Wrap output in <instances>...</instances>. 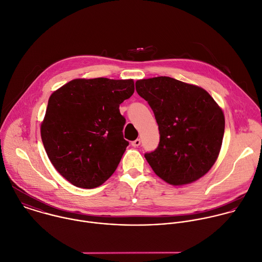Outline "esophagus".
I'll return each instance as SVG.
<instances>
[{
    "label": "esophagus",
    "instance_id": "esophagus-1",
    "mask_svg": "<svg viewBox=\"0 0 262 262\" xmlns=\"http://www.w3.org/2000/svg\"><path fill=\"white\" fill-rule=\"evenodd\" d=\"M140 145H141V140H140V139H137V140H135V141L132 142V146H133V147H139Z\"/></svg>",
    "mask_w": 262,
    "mask_h": 262
}]
</instances>
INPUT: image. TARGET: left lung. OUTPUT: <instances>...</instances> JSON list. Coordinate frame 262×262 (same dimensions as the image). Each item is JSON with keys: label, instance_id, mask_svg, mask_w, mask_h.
<instances>
[{"label": "left lung", "instance_id": "8db88e82", "mask_svg": "<svg viewBox=\"0 0 262 262\" xmlns=\"http://www.w3.org/2000/svg\"><path fill=\"white\" fill-rule=\"evenodd\" d=\"M137 93L158 124V147L145 153L154 172L173 186L190 184L215 163L225 134V116L202 88L168 76L141 79Z\"/></svg>", "mask_w": 262, "mask_h": 262}]
</instances>
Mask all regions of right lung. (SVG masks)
I'll return each mask as SVG.
<instances>
[{"label":"right lung","mask_w":262,"mask_h":262,"mask_svg":"<svg viewBox=\"0 0 262 262\" xmlns=\"http://www.w3.org/2000/svg\"><path fill=\"white\" fill-rule=\"evenodd\" d=\"M135 92L133 79H73L54 92L40 126L47 155L73 186L93 189L117 168L128 146L119 105Z\"/></svg>","instance_id":"right-lung-1"}]
</instances>
